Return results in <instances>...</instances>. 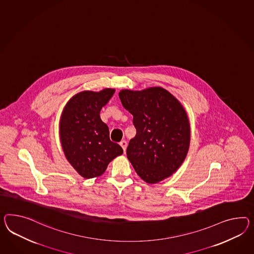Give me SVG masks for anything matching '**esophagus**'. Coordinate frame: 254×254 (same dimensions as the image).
I'll return each mask as SVG.
<instances>
[{"label":"esophagus","mask_w":254,"mask_h":254,"mask_svg":"<svg viewBox=\"0 0 254 254\" xmlns=\"http://www.w3.org/2000/svg\"><path fill=\"white\" fill-rule=\"evenodd\" d=\"M120 145L123 147V149H124V153H125V151H126V148H127V142L125 141V140H123L121 143H120Z\"/></svg>","instance_id":"34e87169"}]
</instances>
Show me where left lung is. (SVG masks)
<instances>
[{"instance_id":"1","label":"left lung","mask_w":254,"mask_h":254,"mask_svg":"<svg viewBox=\"0 0 254 254\" xmlns=\"http://www.w3.org/2000/svg\"><path fill=\"white\" fill-rule=\"evenodd\" d=\"M119 97L133 116L136 129L126 152L133 169L149 184L169 178L188 154L190 127L185 109L160 86L141 91L124 89Z\"/></svg>"}]
</instances>
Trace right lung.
Segmentation results:
<instances>
[{"label":"right lung","mask_w":254,"mask_h":254,"mask_svg":"<svg viewBox=\"0 0 254 254\" xmlns=\"http://www.w3.org/2000/svg\"><path fill=\"white\" fill-rule=\"evenodd\" d=\"M115 89L80 92L67 102L60 119V139L66 159L85 179L102 175L108 165L124 153L111 142L107 124L100 119L102 107Z\"/></svg>","instance_id":"add662e5"}]
</instances>
